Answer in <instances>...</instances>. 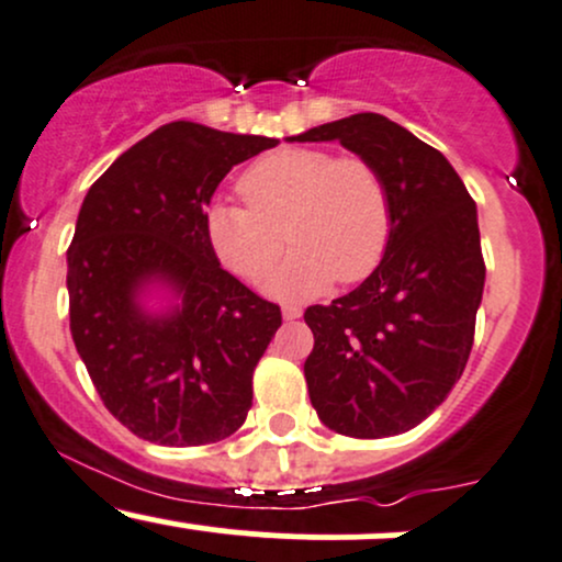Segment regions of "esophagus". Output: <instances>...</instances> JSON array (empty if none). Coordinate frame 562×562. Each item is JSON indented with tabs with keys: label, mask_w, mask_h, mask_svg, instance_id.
I'll list each match as a JSON object with an SVG mask.
<instances>
[{
	"label": "esophagus",
	"mask_w": 562,
	"mask_h": 562,
	"mask_svg": "<svg viewBox=\"0 0 562 562\" xmlns=\"http://www.w3.org/2000/svg\"><path fill=\"white\" fill-rule=\"evenodd\" d=\"M283 321H296V318H302V307H296V305H283Z\"/></svg>",
	"instance_id": "34e87169"
}]
</instances>
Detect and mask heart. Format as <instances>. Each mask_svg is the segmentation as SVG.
<instances>
[{"label":"heart","mask_w":562,"mask_h":562,"mask_svg":"<svg viewBox=\"0 0 562 562\" xmlns=\"http://www.w3.org/2000/svg\"><path fill=\"white\" fill-rule=\"evenodd\" d=\"M244 204L215 202L207 239L226 268L247 281L273 270L289 241L294 252L268 283L276 296H310L334 279L352 283L379 266L392 236V202L379 170L326 149H281L239 178Z\"/></svg>","instance_id":"obj_1"}]
</instances>
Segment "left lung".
Wrapping results in <instances>:
<instances>
[{
  "label": "left lung",
  "instance_id": "8db88e82",
  "mask_svg": "<svg viewBox=\"0 0 562 562\" xmlns=\"http://www.w3.org/2000/svg\"><path fill=\"white\" fill-rule=\"evenodd\" d=\"M292 142H339L384 178L392 236L379 268L305 310L310 402L331 431L381 439L428 418L463 375L484 294L476 202L447 157L379 112Z\"/></svg>",
  "mask_w": 562,
  "mask_h": 562
}]
</instances>
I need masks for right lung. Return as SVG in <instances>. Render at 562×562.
Wrapping results in <instances>:
<instances>
[{
	"label": "right lung",
	"instance_id": "add662e5",
	"mask_svg": "<svg viewBox=\"0 0 562 562\" xmlns=\"http://www.w3.org/2000/svg\"><path fill=\"white\" fill-rule=\"evenodd\" d=\"M276 144L168 123L86 194L68 247L70 334L104 407L136 437L196 447L247 420L281 310L221 268L204 210L234 165ZM151 291L169 305L144 306Z\"/></svg>",
	"mask_w": 562,
	"mask_h": 562
}]
</instances>
